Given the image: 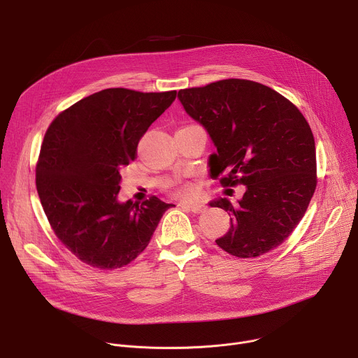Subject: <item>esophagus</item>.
Returning a JSON list of instances; mask_svg holds the SVG:
<instances>
[{"instance_id":"1","label":"esophagus","mask_w":358,"mask_h":358,"mask_svg":"<svg viewBox=\"0 0 358 358\" xmlns=\"http://www.w3.org/2000/svg\"><path fill=\"white\" fill-rule=\"evenodd\" d=\"M181 207L188 208L194 214H199V213H202L203 210H206V207H203L202 203H181Z\"/></svg>"}]
</instances>
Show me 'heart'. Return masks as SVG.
Returning <instances> with one entry per match:
<instances>
[{
	"instance_id": "b5f03b06",
	"label": "heart",
	"mask_w": 358,
	"mask_h": 358,
	"mask_svg": "<svg viewBox=\"0 0 358 358\" xmlns=\"http://www.w3.org/2000/svg\"><path fill=\"white\" fill-rule=\"evenodd\" d=\"M194 191H195V188L191 184H182L177 188V192L181 196H191L194 194Z\"/></svg>"
}]
</instances>
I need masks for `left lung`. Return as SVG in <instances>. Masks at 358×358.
I'll return each instance as SVG.
<instances>
[{
  "label": "left lung",
  "instance_id": "left-lung-1",
  "mask_svg": "<svg viewBox=\"0 0 358 358\" xmlns=\"http://www.w3.org/2000/svg\"><path fill=\"white\" fill-rule=\"evenodd\" d=\"M178 99L217 148L208 159L211 178L222 174V185L246 187L238 203L210 202L232 215L217 245L238 258L275 249L300 222L316 189L309 123L280 93L245 79L182 89Z\"/></svg>",
  "mask_w": 358,
  "mask_h": 358
}]
</instances>
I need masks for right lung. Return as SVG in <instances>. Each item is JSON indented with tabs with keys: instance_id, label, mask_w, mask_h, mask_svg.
Masks as SVG:
<instances>
[{
	"instance_id": "obj_1",
	"label": "right lung",
	"mask_w": 358,
	"mask_h": 358,
	"mask_svg": "<svg viewBox=\"0 0 358 358\" xmlns=\"http://www.w3.org/2000/svg\"><path fill=\"white\" fill-rule=\"evenodd\" d=\"M177 92L143 93L124 87L93 93L48 127L36 164V189L59 241L78 259L117 269L148 245L163 214L174 207L157 196L120 202V171Z\"/></svg>"
}]
</instances>
